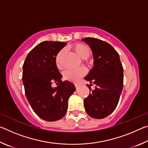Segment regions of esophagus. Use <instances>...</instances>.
I'll return each instance as SVG.
<instances>
[{
	"label": "esophagus",
	"mask_w": 148,
	"mask_h": 148,
	"mask_svg": "<svg viewBox=\"0 0 148 148\" xmlns=\"http://www.w3.org/2000/svg\"><path fill=\"white\" fill-rule=\"evenodd\" d=\"M74 85H75V86H76V88H77V87H78V86H79V85H78V84H74Z\"/></svg>",
	"instance_id": "1"
}]
</instances>
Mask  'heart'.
Listing matches in <instances>:
<instances>
[{"mask_svg":"<svg viewBox=\"0 0 148 148\" xmlns=\"http://www.w3.org/2000/svg\"><path fill=\"white\" fill-rule=\"evenodd\" d=\"M72 48L76 51L77 56L82 59H87L90 55V49L88 46L82 43H77L72 46ZM64 54V50L60 51L57 53L56 59L57 67L59 69H62V57ZM86 74V70L84 68H79L76 69H69L64 72V78L70 81L77 82L80 77Z\"/></svg>","mask_w":148,"mask_h":148,"instance_id":"heart-1","label":"heart"}]
</instances>
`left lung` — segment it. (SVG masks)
Wrapping results in <instances>:
<instances>
[{"instance_id":"8db88e82","label":"left lung","mask_w":148,"mask_h":148,"mask_svg":"<svg viewBox=\"0 0 148 148\" xmlns=\"http://www.w3.org/2000/svg\"><path fill=\"white\" fill-rule=\"evenodd\" d=\"M89 46L93 56L94 66L84 77L87 86L95 89L84 99L87 114L92 118L102 119L113 112L118 104L123 87V68L119 56L111 45L95 38L82 40Z\"/></svg>"}]
</instances>
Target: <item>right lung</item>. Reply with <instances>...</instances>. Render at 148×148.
I'll list each match as a JSON object with an SVG mask.
<instances>
[{
    "label": "right lung",
    "mask_w": 148,
    "mask_h": 148,
    "mask_svg": "<svg viewBox=\"0 0 148 148\" xmlns=\"http://www.w3.org/2000/svg\"><path fill=\"white\" fill-rule=\"evenodd\" d=\"M66 45L62 42H42L29 52L23 65L27 99L37 116L47 121L65 116L69 97L76 90L73 83L62 82L56 62L57 53ZM53 83L57 87H53Z\"/></svg>",
    "instance_id": "obj_1"
}]
</instances>
